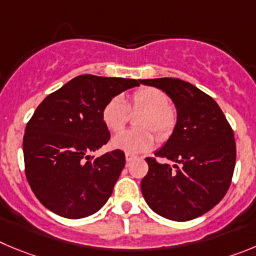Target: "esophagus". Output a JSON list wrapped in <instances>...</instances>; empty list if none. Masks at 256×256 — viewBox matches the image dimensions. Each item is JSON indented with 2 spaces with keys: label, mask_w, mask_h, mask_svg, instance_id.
I'll return each mask as SVG.
<instances>
[{
  "label": "esophagus",
  "mask_w": 256,
  "mask_h": 256,
  "mask_svg": "<svg viewBox=\"0 0 256 256\" xmlns=\"http://www.w3.org/2000/svg\"><path fill=\"white\" fill-rule=\"evenodd\" d=\"M135 155L134 154H128V152H126V162H128V163H130L131 160H132V159H135Z\"/></svg>",
  "instance_id": "34e87169"
}]
</instances>
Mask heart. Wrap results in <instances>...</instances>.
Here are the masks:
<instances>
[{"label": "heart", "mask_w": 256, "mask_h": 256, "mask_svg": "<svg viewBox=\"0 0 256 256\" xmlns=\"http://www.w3.org/2000/svg\"><path fill=\"white\" fill-rule=\"evenodd\" d=\"M128 111L142 112L139 117L140 128H150L159 138H166L176 124V114L169 106L166 92L154 87H142L128 100L114 96L102 108V121L112 132L122 130L128 117ZM155 138L149 130L124 131L111 140V148L128 154H139L152 149Z\"/></svg>", "instance_id": "1"}]
</instances>
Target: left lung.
Segmentation results:
<instances>
[{"instance_id": "obj_1", "label": "left lung", "mask_w": 256, "mask_h": 256, "mask_svg": "<svg viewBox=\"0 0 256 256\" xmlns=\"http://www.w3.org/2000/svg\"><path fill=\"white\" fill-rule=\"evenodd\" d=\"M172 98L176 108L173 134L155 158L142 193L155 214L173 221H190L214 208L231 184L236 162L234 131L212 97L178 78L140 80ZM158 157L176 163L160 164Z\"/></svg>"}]
</instances>
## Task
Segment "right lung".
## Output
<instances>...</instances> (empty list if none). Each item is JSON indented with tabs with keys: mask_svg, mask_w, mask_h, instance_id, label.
Listing matches in <instances>:
<instances>
[{
	"mask_svg": "<svg viewBox=\"0 0 256 256\" xmlns=\"http://www.w3.org/2000/svg\"><path fill=\"white\" fill-rule=\"evenodd\" d=\"M140 80L83 74L38 106L24 135L25 174L38 200L66 218L101 210L125 166L121 150L90 156L110 140L102 121L108 100Z\"/></svg>",
	"mask_w": 256,
	"mask_h": 256,
	"instance_id": "add662e5",
	"label": "right lung"
}]
</instances>
